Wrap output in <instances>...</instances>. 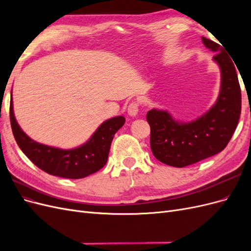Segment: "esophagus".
Listing matches in <instances>:
<instances>
[{"mask_svg": "<svg viewBox=\"0 0 251 251\" xmlns=\"http://www.w3.org/2000/svg\"><path fill=\"white\" fill-rule=\"evenodd\" d=\"M139 111V104L137 101H132L127 107V113L130 116H136Z\"/></svg>", "mask_w": 251, "mask_h": 251, "instance_id": "obj_1", "label": "esophagus"}]
</instances>
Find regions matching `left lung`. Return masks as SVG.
<instances>
[{
  "label": "left lung",
  "instance_id": "8db88e82",
  "mask_svg": "<svg viewBox=\"0 0 251 251\" xmlns=\"http://www.w3.org/2000/svg\"><path fill=\"white\" fill-rule=\"evenodd\" d=\"M205 47L215 52L221 71V88L216 103L192 123L175 120L168 111L151 109L147 114L151 126V150L159 161L184 168L222 151L237 128L241 115V88L237 68L225 48L202 37Z\"/></svg>",
  "mask_w": 251,
  "mask_h": 251
}]
</instances>
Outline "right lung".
I'll list each match as a JSON object with an SVG mask.
<instances>
[{"mask_svg":"<svg viewBox=\"0 0 251 251\" xmlns=\"http://www.w3.org/2000/svg\"><path fill=\"white\" fill-rule=\"evenodd\" d=\"M126 123L124 116L105 120L86 143L72 150L45 146L23 132L13 113L10 100V124L18 146L37 168L53 176L80 179L102 169L107 163L114 135Z\"/></svg>","mask_w":251,"mask_h":251,"instance_id":"obj_1","label":"right lung"}]
</instances>
